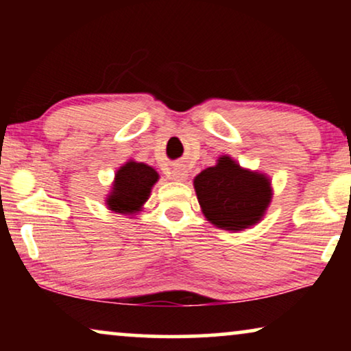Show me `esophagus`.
I'll return each instance as SVG.
<instances>
[{
	"label": "esophagus",
	"mask_w": 351,
	"mask_h": 351,
	"mask_svg": "<svg viewBox=\"0 0 351 351\" xmlns=\"http://www.w3.org/2000/svg\"><path fill=\"white\" fill-rule=\"evenodd\" d=\"M185 177H186V174H185V171L184 169H176L174 172H172V179L174 180H185Z\"/></svg>",
	"instance_id": "34e87169"
}]
</instances>
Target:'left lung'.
I'll use <instances>...</instances> for the list:
<instances>
[{
	"instance_id": "8db88e82",
	"label": "left lung",
	"mask_w": 351,
	"mask_h": 351,
	"mask_svg": "<svg viewBox=\"0 0 351 351\" xmlns=\"http://www.w3.org/2000/svg\"><path fill=\"white\" fill-rule=\"evenodd\" d=\"M193 184L206 219L223 230L257 223L271 199L267 177L243 169L228 156L196 176Z\"/></svg>"
}]
</instances>
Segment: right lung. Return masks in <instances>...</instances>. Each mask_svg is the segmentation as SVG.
I'll use <instances>...</instances> for the list:
<instances>
[{
    "label": "right lung",
    "mask_w": 351,
    "mask_h": 351,
    "mask_svg": "<svg viewBox=\"0 0 351 351\" xmlns=\"http://www.w3.org/2000/svg\"><path fill=\"white\" fill-rule=\"evenodd\" d=\"M156 180L158 174L153 167L136 161L126 162L114 176L112 195L107 198L108 208L119 214L141 210Z\"/></svg>",
    "instance_id": "obj_1"
}]
</instances>
